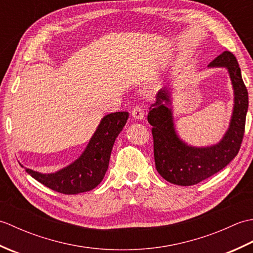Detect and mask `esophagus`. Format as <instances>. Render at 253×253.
<instances>
[{
    "mask_svg": "<svg viewBox=\"0 0 253 253\" xmlns=\"http://www.w3.org/2000/svg\"><path fill=\"white\" fill-rule=\"evenodd\" d=\"M131 115L132 117H135L136 120H142V118L144 117V112H143V109L141 106H135L131 111Z\"/></svg>",
    "mask_w": 253,
    "mask_h": 253,
    "instance_id": "esophagus-1",
    "label": "esophagus"
}]
</instances>
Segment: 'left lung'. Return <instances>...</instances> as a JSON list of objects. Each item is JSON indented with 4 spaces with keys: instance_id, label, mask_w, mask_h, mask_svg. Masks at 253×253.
<instances>
[{
    "instance_id": "8db88e82",
    "label": "left lung",
    "mask_w": 253,
    "mask_h": 253,
    "mask_svg": "<svg viewBox=\"0 0 253 253\" xmlns=\"http://www.w3.org/2000/svg\"><path fill=\"white\" fill-rule=\"evenodd\" d=\"M208 67L228 69L234 88V111L229 128L217 144L196 148L188 146L175 131L173 115L169 107L170 95L168 88L161 89L150 106L148 122L152 126L155 168L171 184L192 186L223 169L236 155L243 142L248 91L244 84L239 64L232 52L224 51Z\"/></svg>"
}]
</instances>
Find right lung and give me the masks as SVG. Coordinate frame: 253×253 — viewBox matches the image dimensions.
<instances>
[{
	"mask_svg": "<svg viewBox=\"0 0 253 253\" xmlns=\"http://www.w3.org/2000/svg\"><path fill=\"white\" fill-rule=\"evenodd\" d=\"M128 116V112H116L102 118L84 153L65 169L52 174H42L29 169L26 171L42 185L64 195L92 190L104 178L113 144Z\"/></svg>",
	"mask_w": 253,
	"mask_h": 253,
	"instance_id": "1",
	"label": "right lung"
}]
</instances>
